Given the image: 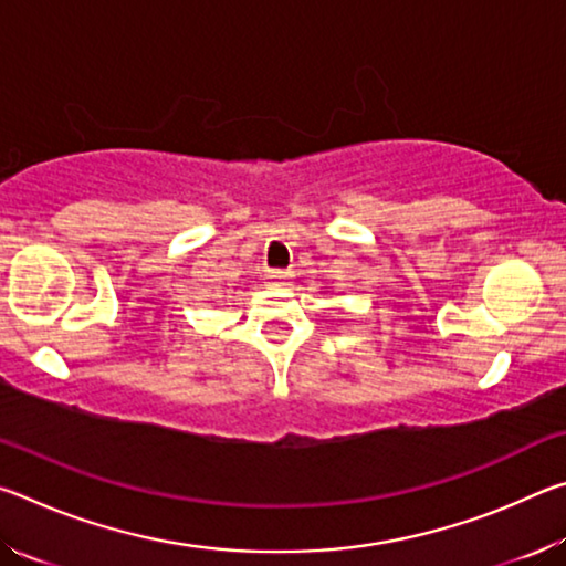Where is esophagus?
Wrapping results in <instances>:
<instances>
[{"label": "esophagus", "instance_id": "1", "mask_svg": "<svg viewBox=\"0 0 566 566\" xmlns=\"http://www.w3.org/2000/svg\"><path fill=\"white\" fill-rule=\"evenodd\" d=\"M266 280L274 282V284H284L286 280H290V272H270V274H266Z\"/></svg>", "mask_w": 566, "mask_h": 566}]
</instances>
